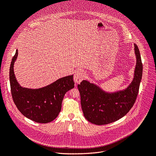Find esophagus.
Listing matches in <instances>:
<instances>
[{
	"label": "esophagus",
	"instance_id": "esophagus-1",
	"mask_svg": "<svg viewBox=\"0 0 156 156\" xmlns=\"http://www.w3.org/2000/svg\"><path fill=\"white\" fill-rule=\"evenodd\" d=\"M85 76V72L82 69L77 70L74 75V80L75 83H80L82 82Z\"/></svg>",
	"mask_w": 156,
	"mask_h": 156
}]
</instances>
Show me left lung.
Here are the masks:
<instances>
[{"label":"left lung","mask_w":156,"mask_h":156,"mask_svg":"<svg viewBox=\"0 0 156 156\" xmlns=\"http://www.w3.org/2000/svg\"><path fill=\"white\" fill-rule=\"evenodd\" d=\"M136 65L131 83L126 89L108 93L99 87L83 80L78 85L81 105L85 119L96 125L108 124L123 117L136 101L143 73V64L136 44H134Z\"/></svg>","instance_id":"1"}]
</instances>
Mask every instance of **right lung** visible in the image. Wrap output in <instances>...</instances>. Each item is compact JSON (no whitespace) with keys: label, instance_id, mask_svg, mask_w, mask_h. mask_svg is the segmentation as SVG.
Instances as JSON below:
<instances>
[{"label":"right lung","instance_id":"1","mask_svg":"<svg viewBox=\"0 0 156 156\" xmlns=\"http://www.w3.org/2000/svg\"><path fill=\"white\" fill-rule=\"evenodd\" d=\"M18 50L13 56L9 69L11 91L18 110L24 116L37 123H48L55 119L61 110L65 94L74 87L73 75L57 80L53 83L38 89L23 88L15 78L13 66Z\"/></svg>","mask_w":156,"mask_h":156}]
</instances>
